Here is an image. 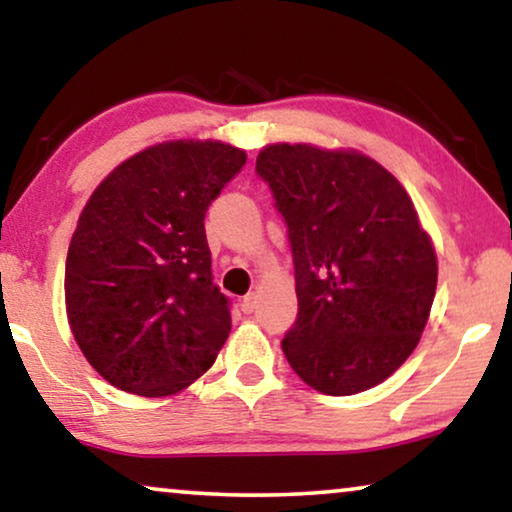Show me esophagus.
<instances>
[{"mask_svg":"<svg viewBox=\"0 0 512 512\" xmlns=\"http://www.w3.org/2000/svg\"><path fill=\"white\" fill-rule=\"evenodd\" d=\"M256 303H258V296H256V293H249V296H244V298H242V303H240L242 312H244V314H251V312L256 310Z\"/></svg>","mask_w":512,"mask_h":512,"instance_id":"1","label":"esophagus"}]
</instances>
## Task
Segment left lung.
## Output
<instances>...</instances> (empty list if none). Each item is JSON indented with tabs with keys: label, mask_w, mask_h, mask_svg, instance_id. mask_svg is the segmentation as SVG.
I'll return each instance as SVG.
<instances>
[{
	"label": "left lung",
	"mask_w": 512,
	"mask_h": 512,
	"mask_svg": "<svg viewBox=\"0 0 512 512\" xmlns=\"http://www.w3.org/2000/svg\"><path fill=\"white\" fill-rule=\"evenodd\" d=\"M256 174L289 233L298 317L286 361L312 389L352 396L417 347L436 296V251L394 174L356 151L270 144Z\"/></svg>",
	"instance_id": "8db88e82"
}]
</instances>
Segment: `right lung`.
<instances>
[{"mask_svg":"<svg viewBox=\"0 0 512 512\" xmlns=\"http://www.w3.org/2000/svg\"><path fill=\"white\" fill-rule=\"evenodd\" d=\"M247 153L156 144L116 167L83 207L65 265L67 319L83 356L128 394L158 398L212 368L230 333L205 214Z\"/></svg>","mask_w":512,"mask_h":512,"instance_id":"obj_1","label":"right lung"}]
</instances>
